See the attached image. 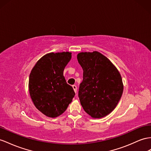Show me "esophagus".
<instances>
[{
  "label": "esophagus",
  "instance_id": "34e87169",
  "mask_svg": "<svg viewBox=\"0 0 151 151\" xmlns=\"http://www.w3.org/2000/svg\"><path fill=\"white\" fill-rule=\"evenodd\" d=\"M73 90H74L75 93H76V91H77V87L75 86V85H74V86H73Z\"/></svg>",
  "mask_w": 151,
  "mask_h": 151
}]
</instances>
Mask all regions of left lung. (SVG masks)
Masks as SVG:
<instances>
[{"label": "left lung", "instance_id": "obj_1", "mask_svg": "<svg viewBox=\"0 0 151 151\" xmlns=\"http://www.w3.org/2000/svg\"><path fill=\"white\" fill-rule=\"evenodd\" d=\"M77 59L83 70L78 92L81 105L92 118L105 117L115 109L122 96L121 73L106 57L97 51L80 52Z\"/></svg>", "mask_w": 151, "mask_h": 151}]
</instances>
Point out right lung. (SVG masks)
Wrapping results in <instances>:
<instances>
[{"label":"right lung","instance_id":"add662e5","mask_svg":"<svg viewBox=\"0 0 151 151\" xmlns=\"http://www.w3.org/2000/svg\"><path fill=\"white\" fill-rule=\"evenodd\" d=\"M71 59L69 52L48 53L39 59L30 72L29 90L36 109L48 117L63 114L75 93L63 71Z\"/></svg>","mask_w":151,"mask_h":151}]
</instances>
